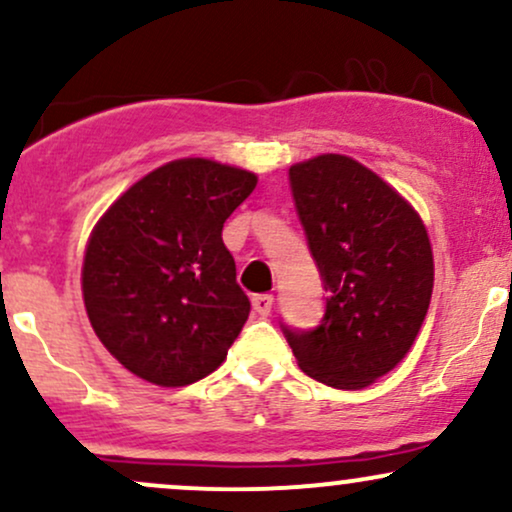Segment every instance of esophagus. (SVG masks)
Returning a JSON list of instances; mask_svg holds the SVG:
<instances>
[{
  "label": "esophagus",
  "instance_id": "obj_1",
  "mask_svg": "<svg viewBox=\"0 0 512 512\" xmlns=\"http://www.w3.org/2000/svg\"><path fill=\"white\" fill-rule=\"evenodd\" d=\"M274 305V296L272 293H257V296H252V310H255L257 315H269V310H272Z\"/></svg>",
  "mask_w": 512,
  "mask_h": 512
}]
</instances>
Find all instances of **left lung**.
<instances>
[{"instance_id":"8db88e82","label":"left lung","mask_w":512,"mask_h":512,"mask_svg":"<svg viewBox=\"0 0 512 512\" xmlns=\"http://www.w3.org/2000/svg\"><path fill=\"white\" fill-rule=\"evenodd\" d=\"M291 195L325 286L313 330H281L310 378L361 390L407 356L428 313L433 252L421 216L354 158L322 154L289 168Z\"/></svg>"}]
</instances>
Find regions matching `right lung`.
I'll list each match as a JSON object with an SVG mask.
<instances>
[{
	"label": "right lung",
	"instance_id": "add662e5",
	"mask_svg": "<svg viewBox=\"0 0 512 512\" xmlns=\"http://www.w3.org/2000/svg\"><path fill=\"white\" fill-rule=\"evenodd\" d=\"M255 185L250 170L180 158L96 223L81 269L86 313L129 373L182 387L221 366L250 315L221 231Z\"/></svg>",
	"mask_w": 512,
	"mask_h": 512
}]
</instances>
